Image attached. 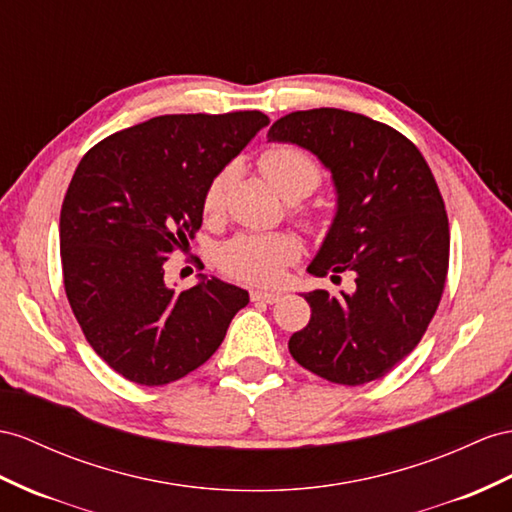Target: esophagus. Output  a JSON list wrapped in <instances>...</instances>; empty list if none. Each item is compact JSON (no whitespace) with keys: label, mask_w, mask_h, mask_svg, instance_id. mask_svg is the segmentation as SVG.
<instances>
[{"label":"esophagus","mask_w":512,"mask_h":512,"mask_svg":"<svg viewBox=\"0 0 512 512\" xmlns=\"http://www.w3.org/2000/svg\"><path fill=\"white\" fill-rule=\"evenodd\" d=\"M279 298H281V294H274V292H261V290H253V292H251V300H253V303L272 305V303H277Z\"/></svg>","instance_id":"1"}]
</instances>
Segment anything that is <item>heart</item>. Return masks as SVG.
Segmentation results:
<instances>
[{"instance_id":"obj_1","label":"heart","mask_w":512,"mask_h":512,"mask_svg":"<svg viewBox=\"0 0 512 512\" xmlns=\"http://www.w3.org/2000/svg\"><path fill=\"white\" fill-rule=\"evenodd\" d=\"M259 168L283 199L290 196H307L320 183V166L313 162L305 151L290 144H274L259 157ZM229 173L216 175L203 194V209L214 214L220 209ZM300 255V244L287 233H264V235H240L220 248V266L231 277L255 283L272 285L281 279L283 268Z\"/></svg>"}]
</instances>
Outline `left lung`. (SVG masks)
Returning <instances> with one entry per match:
<instances>
[{
    "label": "left lung",
    "instance_id": "left-lung-1",
    "mask_svg": "<svg viewBox=\"0 0 512 512\" xmlns=\"http://www.w3.org/2000/svg\"><path fill=\"white\" fill-rule=\"evenodd\" d=\"M268 142L296 144L331 173L335 216L307 272H355L357 283L303 294L311 320L287 346L331 383L376 381L419 344L443 294L450 229L437 181L411 140L355 112H292Z\"/></svg>",
    "mask_w": 512,
    "mask_h": 512
}]
</instances>
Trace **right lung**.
<instances>
[{
	"label": "right lung",
	"instance_id": "obj_1",
	"mask_svg": "<svg viewBox=\"0 0 512 512\" xmlns=\"http://www.w3.org/2000/svg\"><path fill=\"white\" fill-rule=\"evenodd\" d=\"M270 123L266 114H164L101 140L77 164L60 212L64 290L97 355L127 381H179L214 355L242 287L175 292L164 261L203 222V194Z\"/></svg>",
	"mask_w": 512,
	"mask_h": 512
}]
</instances>
